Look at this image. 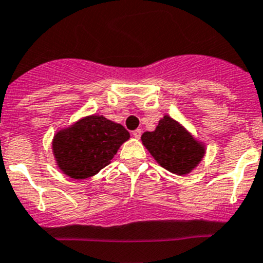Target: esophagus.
<instances>
[{
	"instance_id": "1",
	"label": "esophagus",
	"mask_w": 263,
	"mask_h": 263,
	"mask_svg": "<svg viewBox=\"0 0 263 263\" xmlns=\"http://www.w3.org/2000/svg\"><path fill=\"white\" fill-rule=\"evenodd\" d=\"M141 134H142V131H141V129H139V128L135 129V131L132 132V135H134L135 139H140V137H141Z\"/></svg>"
}]
</instances>
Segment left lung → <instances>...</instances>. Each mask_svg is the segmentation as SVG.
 <instances>
[{
  "instance_id": "left-lung-1",
  "label": "left lung",
  "mask_w": 263,
  "mask_h": 263,
  "mask_svg": "<svg viewBox=\"0 0 263 263\" xmlns=\"http://www.w3.org/2000/svg\"><path fill=\"white\" fill-rule=\"evenodd\" d=\"M154 159L170 172L187 175L204 157V145L196 141L178 122L164 116L153 132L141 136Z\"/></svg>"
}]
</instances>
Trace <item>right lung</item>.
Wrapping results in <instances>:
<instances>
[{
	"instance_id": "right-lung-1",
	"label": "right lung",
	"mask_w": 263,
	"mask_h": 263,
	"mask_svg": "<svg viewBox=\"0 0 263 263\" xmlns=\"http://www.w3.org/2000/svg\"><path fill=\"white\" fill-rule=\"evenodd\" d=\"M129 139L122 124L103 116H90L55 135L52 150L59 168L76 180L96 175L110 163Z\"/></svg>"
}]
</instances>
